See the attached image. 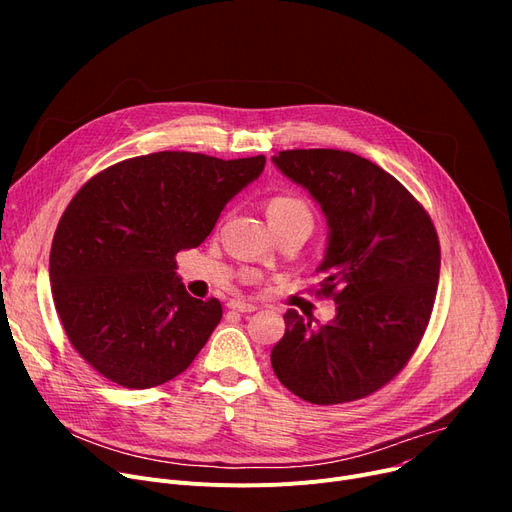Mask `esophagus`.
I'll return each instance as SVG.
<instances>
[{
    "instance_id": "obj_1",
    "label": "esophagus",
    "mask_w": 512,
    "mask_h": 512,
    "mask_svg": "<svg viewBox=\"0 0 512 512\" xmlns=\"http://www.w3.org/2000/svg\"><path fill=\"white\" fill-rule=\"evenodd\" d=\"M228 307H230L232 311H238V313H253V311H257V309H259L257 305L247 303V301H230V303H228Z\"/></svg>"
}]
</instances>
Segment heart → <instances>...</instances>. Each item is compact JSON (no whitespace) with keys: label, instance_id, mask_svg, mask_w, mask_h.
Wrapping results in <instances>:
<instances>
[{"label":"heart","instance_id":"b5f03b06","mask_svg":"<svg viewBox=\"0 0 512 512\" xmlns=\"http://www.w3.org/2000/svg\"><path fill=\"white\" fill-rule=\"evenodd\" d=\"M267 220H270L272 228L292 222L313 226V211L309 203L297 195H276L267 203Z\"/></svg>","mask_w":512,"mask_h":512}]
</instances>
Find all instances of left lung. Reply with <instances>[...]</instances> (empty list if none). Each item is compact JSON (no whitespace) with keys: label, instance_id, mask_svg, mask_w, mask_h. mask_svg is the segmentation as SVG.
Masks as SVG:
<instances>
[{"label":"left lung","instance_id":"8db88e82","mask_svg":"<svg viewBox=\"0 0 512 512\" xmlns=\"http://www.w3.org/2000/svg\"><path fill=\"white\" fill-rule=\"evenodd\" d=\"M274 166L303 186L328 224L317 265L336 315L312 326L294 309L272 351L278 380L313 405L363 398L407 365L432 315L440 242L425 209L392 174L338 149H292Z\"/></svg>","mask_w":512,"mask_h":512}]
</instances>
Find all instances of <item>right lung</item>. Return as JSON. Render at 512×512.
<instances>
[{"label":"right lung","mask_w":512,"mask_h":512,"mask_svg":"<svg viewBox=\"0 0 512 512\" xmlns=\"http://www.w3.org/2000/svg\"><path fill=\"white\" fill-rule=\"evenodd\" d=\"M265 157L159 151L93 176L53 236L49 284L68 340L103 378L153 388L180 375L222 319L186 292L176 253L211 234Z\"/></svg>","instance_id":"obj_1"}]
</instances>
